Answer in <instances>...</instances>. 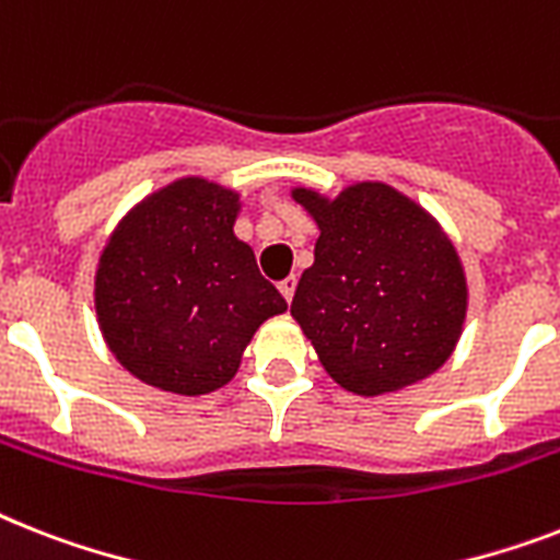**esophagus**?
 <instances>
[{"label":"esophagus","mask_w":560,"mask_h":560,"mask_svg":"<svg viewBox=\"0 0 560 560\" xmlns=\"http://www.w3.org/2000/svg\"><path fill=\"white\" fill-rule=\"evenodd\" d=\"M279 290L281 295L288 299V302H293V293H295V276H288L284 281H279Z\"/></svg>","instance_id":"obj_1"}]
</instances>
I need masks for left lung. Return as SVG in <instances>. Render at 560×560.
<instances>
[{"label":"left lung","instance_id":"1","mask_svg":"<svg viewBox=\"0 0 560 560\" xmlns=\"http://www.w3.org/2000/svg\"><path fill=\"white\" fill-rule=\"evenodd\" d=\"M319 224L290 313L342 388L376 397L434 374L466 319V276L438 221L385 184L334 201L293 189Z\"/></svg>","mask_w":560,"mask_h":560}]
</instances>
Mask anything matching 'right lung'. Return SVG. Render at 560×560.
Returning <instances> with one entry per match:
<instances>
[{"mask_svg": "<svg viewBox=\"0 0 560 560\" xmlns=\"http://www.w3.org/2000/svg\"><path fill=\"white\" fill-rule=\"evenodd\" d=\"M238 195L180 177L131 209L100 256L94 304L120 365L198 397L235 376L261 322L288 302L235 238Z\"/></svg>", "mask_w": 560, "mask_h": 560, "instance_id": "add662e5", "label": "right lung"}]
</instances>
